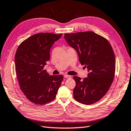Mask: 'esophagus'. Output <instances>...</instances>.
Masks as SVG:
<instances>
[{"mask_svg": "<svg viewBox=\"0 0 131 131\" xmlns=\"http://www.w3.org/2000/svg\"><path fill=\"white\" fill-rule=\"evenodd\" d=\"M64 77L66 79H69V78H70L71 77L70 76V75H64Z\"/></svg>", "mask_w": 131, "mask_h": 131, "instance_id": "obj_1", "label": "esophagus"}]
</instances>
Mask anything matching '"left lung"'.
Here are the masks:
<instances>
[{
    "instance_id": "obj_1",
    "label": "left lung",
    "mask_w": 131,
    "mask_h": 131,
    "mask_svg": "<svg viewBox=\"0 0 131 131\" xmlns=\"http://www.w3.org/2000/svg\"><path fill=\"white\" fill-rule=\"evenodd\" d=\"M68 44L76 50L79 61L85 65L88 77L74 76V98L81 104L90 105L101 100L110 89L115 73V57L106 39L91 31L64 34Z\"/></svg>"
}]
</instances>
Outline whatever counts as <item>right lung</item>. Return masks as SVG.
<instances>
[{
    "mask_svg": "<svg viewBox=\"0 0 131 131\" xmlns=\"http://www.w3.org/2000/svg\"><path fill=\"white\" fill-rule=\"evenodd\" d=\"M62 34L40 33L22 41L15 54V69L19 87L31 102L43 105L56 98L62 75H50L43 67L50 58L51 47Z\"/></svg>",
    "mask_w": 131,
    "mask_h": 131,
    "instance_id": "obj_1",
    "label": "right lung"
}]
</instances>
